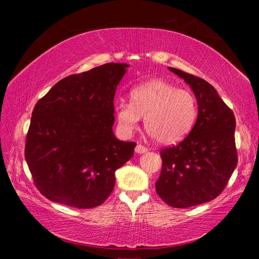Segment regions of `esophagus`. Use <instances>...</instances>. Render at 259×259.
Returning <instances> with one entry per match:
<instances>
[{
  "label": "esophagus",
  "instance_id": "esophagus-1",
  "mask_svg": "<svg viewBox=\"0 0 259 259\" xmlns=\"http://www.w3.org/2000/svg\"><path fill=\"white\" fill-rule=\"evenodd\" d=\"M135 151H136V153H138V154H143V153L147 152V148L145 146H143L142 144H138V145L136 146Z\"/></svg>",
  "mask_w": 259,
  "mask_h": 259
}]
</instances>
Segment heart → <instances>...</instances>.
<instances>
[{
  "mask_svg": "<svg viewBox=\"0 0 259 259\" xmlns=\"http://www.w3.org/2000/svg\"><path fill=\"white\" fill-rule=\"evenodd\" d=\"M130 99L131 103L120 100L115 106L120 130L131 136L145 117L146 130L165 145L185 137L198 115L194 95L161 78L134 88Z\"/></svg>",
  "mask_w": 259,
  "mask_h": 259,
  "instance_id": "heart-1",
  "label": "heart"
}]
</instances>
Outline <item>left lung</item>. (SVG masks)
Instances as JSON below:
<instances>
[{
  "label": "left lung",
  "instance_id": "left-lung-1",
  "mask_svg": "<svg viewBox=\"0 0 259 259\" xmlns=\"http://www.w3.org/2000/svg\"><path fill=\"white\" fill-rule=\"evenodd\" d=\"M169 71L191 87L198 117L185 139L160 152L162 170L155 188L166 204L188 208L217 198L236 168L235 117L207 81L174 67Z\"/></svg>",
  "mask_w": 259,
  "mask_h": 259
}]
</instances>
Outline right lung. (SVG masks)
I'll return each mask as SVG.
<instances>
[{"label": "right lung", "instance_id": "right-lung-1", "mask_svg": "<svg viewBox=\"0 0 259 259\" xmlns=\"http://www.w3.org/2000/svg\"><path fill=\"white\" fill-rule=\"evenodd\" d=\"M128 67L108 63L65 77L35 105L25 159L47 199L88 209L111 194L136 146L113 133L114 96Z\"/></svg>", "mask_w": 259, "mask_h": 259}]
</instances>
